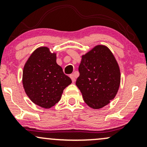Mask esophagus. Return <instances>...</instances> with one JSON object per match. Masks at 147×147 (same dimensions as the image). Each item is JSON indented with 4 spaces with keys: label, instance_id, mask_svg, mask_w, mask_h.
<instances>
[{
    "label": "esophagus",
    "instance_id": "esophagus-1",
    "mask_svg": "<svg viewBox=\"0 0 147 147\" xmlns=\"http://www.w3.org/2000/svg\"><path fill=\"white\" fill-rule=\"evenodd\" d=\"M70 78H71V79H72V82L74 83V82H75V75H74V74H72V75H70Z\"/></svg>",
    "mask_w": 147,
    "mask_h": 147
}]
</instances>
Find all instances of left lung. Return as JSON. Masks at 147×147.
Masks as SVG:
<instances>
[{
    "instance_id": "1",
    "label": "left lung",
    "mask_w": 147,
    "mask_h": 147,
    "mask_svg": "<svg viewBox=\"0 0 147 147\" xmlns=\"http://www.w3.org/2000/svg\"><path fill=\"white\" fill-rule=\"evenodd\" d=\"M79 72L76 85L88 106L99 109L115 98L120 84V70L108 47L96 45L82 55Z\"/></svg>"
}]
</instances>
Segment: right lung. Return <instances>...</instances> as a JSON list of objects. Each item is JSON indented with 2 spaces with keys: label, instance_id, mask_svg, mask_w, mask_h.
Segmentation results:
<instances>
[{
  "label": "right lung",
  "instance_id": "right-lung-1",
  "mask_svg": "<svg viewBox=\"0 0 147 147\" xmlns=\"http://www.w3.org/2000/svg\"><path fill=\"white\" fill-rule=\"evenodd\" d=\"M56 60L55 52L48 47H40L32 53L23 68L25 93L34 104L44 109L59 102L64 89L72 83Z\"/></svg>",
  "mask_w": 147,
  "mask_h": 147
}]
</instances>
